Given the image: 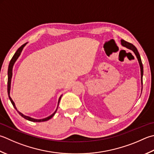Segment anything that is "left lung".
I'll list each match as a JSON object with an SVG mask.
<instances>
[{"mask_svg":"<svg viewBox=\"0 0 154 154\" xmlns=\"http://www.w3.org/2000/svg\"><path fill=\"white\" fill-rule=\"evenodd\" d=\"M121 43L123 47H125L126 48H128V49L131 50L133 52L135 53V56H136L137 59V61L139 62V64H140V72H141V91H142V89H143V64H142V62H141V57L140 55V53L138 52V51L137 49V48L135 47L133 44L131 43H129L128 42L125 41L124 40H123L122 39L121 40Z\"/></svg>","mask_w":154,"mask_h":154,"instance_id":"1","label":"left lung"}]
</instances>
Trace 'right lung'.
Returning <instances> with one entry per match:
<instances>
[{
  "label": "right lung",
  "instance_id": "right-lung-1",
  "mask_svg": "<svg viewBox=\"0 0 154 154\" xmlns=\"http://www.w3.org/2000/svg\"><path fill=\"white\" fill-rule=\"evenodd\" d=\"M27 44V43H25L24 45H23L22 46L20 47L19 49H17V51H16V53H14V55H13V58L11 59L10 63H9V65H8V83H7V91H8V97H9V99H10V101L11 102V103L13 104V107H14V109H16L17 111V112L19 113V115H20V116H22L23 117H24V118L29 120V121H31V122H46V121H48V120L50 119L51 118H52V117H53V116L55 115L56 111L57 110V108H58V105L59 104V102H60V100H61V98L62 97V95L60 96V97L59 98V101H58V104H57V107L56 110L55 111V112H54L53 113L51 114V116H48L47 117H45V118H43V119H35V118H32V117H31L29 116H25L24 115L23 113H22L21 112H20L19 111H18L17 108L16 107V105H15L14 104V102L13 101V99H12V98L10 96V91H11V79H12V76H13V66L14 65L15 62H16L17 60L18 59V58H19V56L20 55V53L21 52H22V51L23 49V48L25 47V45Z\"/></svg>",
  "mask_w": 154,
  "mask_h": 154
}]
</instances>
